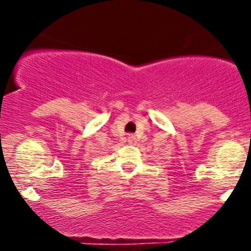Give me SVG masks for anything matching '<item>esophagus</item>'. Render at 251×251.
Masks as SVG:
<instances>
[{"label":"esophagus","instance_id":"esophagus-1","mask_svg":"<svg viewBox=\"0 0 251 251\" xmlns=\"http://www.w3.org/2000/svg\"><path fill=\"white\" fill-rule=\"evenodd\" d=\"M134 142H136V137L133 136V134H129V136H128V143L133 145Z\"/></svg>","mask_w":251,"mask_h":251}]
</instances>
